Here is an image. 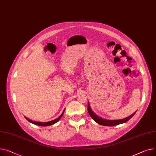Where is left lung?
I'll return each instance as SVG.
<instances>
[{
    "mask_svg": "<svg viewBox=\"0 0 156 156\" xmlns=\"http://www.w3.org/2000/svg\"><path fill=\"white\" fill-rule=\"evenodd\" d=\"M87 111L88 113L89 114V115L90 116V117L92 118L93 120L98 123L99 125H104V126H115V125H117L119 124H122V123H124L125 122H126L127 121H129L130 119L135 114L133 113L132 115H131L130 116H128L125 118H123V119H120V120H106V119H103L100 118L99 116H98V115H96L91 109V108L90 106L89 103H88L87 104Z\"/></svg>",
    "mask_w": 156,
    "mask_h": 156,
    "instance_id": "obj_1",
    "label": "left lung"
}]
</instances>
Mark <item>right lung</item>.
I'll return each mask as SVG.
<instances>
[{"instance_id":"add662e5","label":"right lung","mask_w":156,"mask_h":156,"mask_svg":"<svg viewBox=\"0 0 156 156\" xmlns=\"http://www.w3.org/2000/svg\"><path fill=\"white\" fill-rule=\"evenodd\" d=\"M64 111H65V109H64L63 112L61 114V115H60L59 117H58L57 118H56L55 120H52V121H50V122H43V123H42V122H34V121H33V120H30L29 118H26V117H25V118L26 119V120H27V121H29L30 123H33V124H34V125H39V126H47L51 125H53V124H54V123H55L58 122L60 120V119L62 118V116H63V113H64Z\"/></svg>"}]
</instances>
